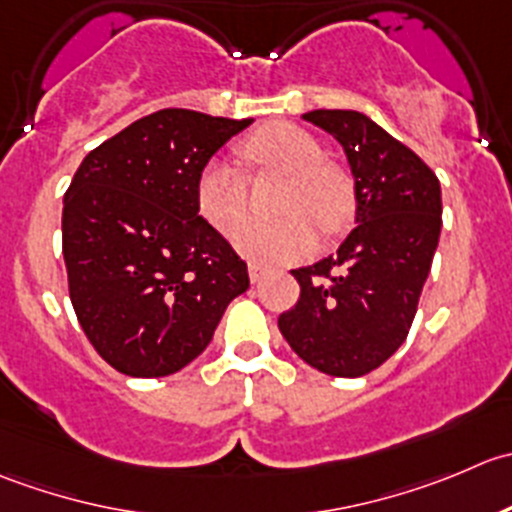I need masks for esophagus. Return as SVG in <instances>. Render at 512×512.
I'll return each instance as SVG.
<instances>
[{"label":"esophagus","instance_id":"esophagus-1","mask_svg":"<svg viewBox=\"0 0 512 512\" xmlns=\"http://www.w3.org/2000/svg\"><path fill=\"white\" fill-rule=\"evenodd\" d=\"M249 278L251 283H258L263 278V268H258L256 263H249Z\"/></svg>","mask_w":512,"mask_h":512}]
</instances>
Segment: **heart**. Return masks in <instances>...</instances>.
<instances>
[{
    "instance_id": "b5f03b06",
    "label": "heart",
    "mask_w": 512,
    "mask_h": 512,
    "mask_svg": "<svg viewBox=\"0 0 512 512\" xmlns=\"http://www.w3.org/2000/svg\"><path fill=\"white\" fill-rule=\"evenodd\" d=\"M246 159L261 171L288 179L281 221H249L234 234V246L258 266H286L313 254L318 244L313 218L323 231H336L353 206L351 181L326 164L321 141L296 124H271L258 129L241 146ZM199 214L219 234H231L249 209L244 174L229 161H209L196 179ZM311 215L310 220L307 216Z\"/></svg>"
}]
</instances>
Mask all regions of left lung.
Here are the masks:
<instances>
[{
	"label": "left lung",
	"mask_w": 512,
	"mask_h": 512,
	"mask_svg": "<svg viewBox=\"0 0 512 512\" xmlns=\"http://www.w3.org/2000/svg\"><path fill=\"white\" fill-rule=\"evenodd\" d=\"M303 119L346 151L358 226L336 254L291 271L301 296L278 328L308 366L358 378L411 331L443 224L440 184L421 156L361 111L316 109Z\"/></svg>",
	"instance_id": "obj_1"
}]
</instances>
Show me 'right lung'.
I'll return each mask as SVG.
<instances>
[{"instance_id": "1", "label": "right lung", "mask_w": 512, "mask_h": 512, "mask_svg": "<svg viewBox=\"0 0 512 512\" xmlns=\"http://www.w3.org/2000/svg\"><path fill=\"white\" fill-rule=\"evenodd\" d=\"M251 121L154 111L89 151L64 194L69 298L91 346L124 376L181 371L249 288L246 261L199 216L196 179Z\"/></svg>"}]
</instances>
